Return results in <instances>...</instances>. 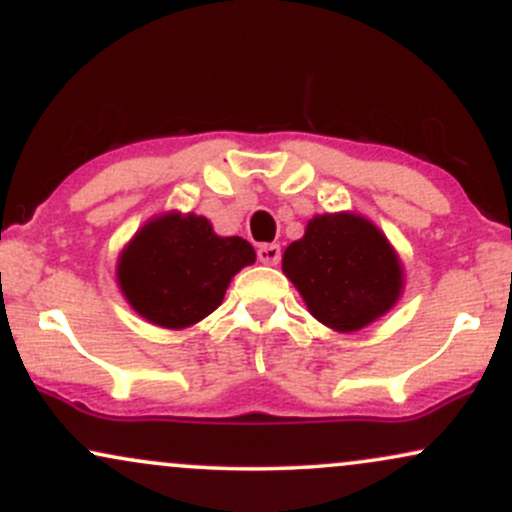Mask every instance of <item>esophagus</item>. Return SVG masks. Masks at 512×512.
Listing matches in <instances>:
<instances>
[{
  "mask_svg": "<svg viewBox=\"0 0 512 512\" xmlns=\"http://www.w3.org/2000/svg\"><path fill=\"white\" fill-rule=\"evenodd\" d=\"M257 260L262 264H279L281 260V248L279 245H260V250H257Z\"/></svg>",
  "mask_w": 512,
  "mask_h": 512,
  "instance_id": "esophagus-1",
  "label": "esophagus"
}]
</instances>
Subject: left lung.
Wrapping results in <instances>:
<instances>
[{
  "label": "left lung",
  "mask_w": 512,
  "mask_h": 512,
  "mask_svg": "<svg viewBox=\"0 0 512 512\" xmlns=\"http://www.w3.org/2000/svg\"><path fill=\"white\" fill-rule=\"evenodd\" d=\"M281 269L310 315L337 332H356L385 315L404 286L390 240L358 214H322L286 248Z\"/></svg>",
  "instance_id": "obj_1"
}]
</instances>
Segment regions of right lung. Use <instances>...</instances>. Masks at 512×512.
I'll return each instance as SVG.
<instances>
[{"label": "right lung", "instance_id": "obj_1", "mask_svg": "<svg viewBox=\"0 0 512 512\" xmlns=\"http://www.w3.org/2000/svg\"><path fill=\"white\" fill-rule=\"evenodd\" d=\"M255 262L240 236L221 238L197 214L156 216L144 223L117 260V284L144 320L182 330L219 308L228 284Z\"/></svg>", "mask_w": 512, "mask_h": 512}]
</instances>
